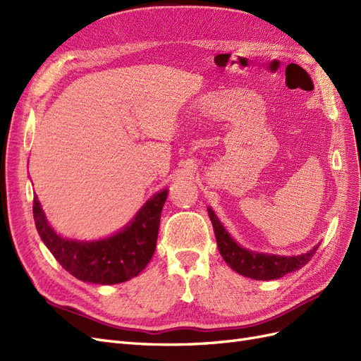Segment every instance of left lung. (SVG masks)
Returning <instances> with one entry per match:
<instances>
[{
  "label": "left lung",
  "instance_id": "obj_1",
  "mask_svg": "<svg viewBox=\"0 0 361 361\" xmlns=\"http://www.w3.org/2000/svg\"><path fill=\"white\" fill-rule=\"evenodd\" d=\"M207 214L212 221L214 233L216 238V245L226 264L238 274L255 280H276L304 267L318 250L319 244L314 245L307 253L298 256H280L269 253H257L239 245L235 239L226 231V227L218 220V216L207 206Z\"/></svg>",
  "mask_w": 361,
  "mask_h": 361
}]
</instances>
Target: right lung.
I'll list each match as a JSON object with an SVG mask.
<instances>
[{
	"mask_svg": "<svg viewBox=\"0 0 361 361\" xmlns=\"http://www.w3.org/2000/svg\"><path fill=\"white\" fill-rule=\"evenodd\" d=\"M167 192L162 190L150 197L122 231L96 241L59 235L47 220L37 195L32 200V215L43 244L69 274L94 285H117L137 277L154 256Z\"/></svg>",
	"mask_w": 361,
	"mask_h": 361,
	"instance_id": "1",
	"label": "right lung"
}]
</instances>
